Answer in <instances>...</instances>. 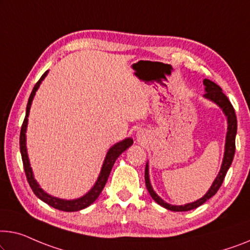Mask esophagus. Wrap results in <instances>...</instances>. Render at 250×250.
Masks as SVG:
<instances>
[{
    "instance_id": "obj_1",
    "label": "esophagus",
    "mask_w": 250,
    "mask_h": 250,
    "mask_svg": "<svg viewBox=\"0 0 250 250\" xmlns=\"http://www.w3.org/2000/svg\"><path fill=\"white\" fill-rule=\"evenodd\" d=\"M137 138H138V140H140V139H141V138H143V133L138 132V135H137Z\"/></svg>"
}]
</instances>
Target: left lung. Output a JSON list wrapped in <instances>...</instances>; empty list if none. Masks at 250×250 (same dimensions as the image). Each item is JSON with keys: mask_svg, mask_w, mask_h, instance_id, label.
<instances>
[{"mask_svg": "<svg viewBox=\"0 0 250 250\" xmlns=\"http://www.w3.org/2000/svg\"><path fill=\"white\" fill-rule=\"evenodd\" d=\"M204 89H206V94H204V98L210 100V101L214 102L217 105H219L222 109L223 113L227 117V121H228V131H227L226 136V145H225V155H223V161L222 165L220 168V172H219L218 176L215 177L213 183H212L211 188H208V191L206 193V195L201 199L196 200L195 202L184 204V206H172V204L166 203L165 201L161 199L156 192L152 188L150 184V181H149V168H148V163L146 164V169H145V182H146L147 189L149 194L155 200V202H157L159 206L164 207L167 210L170 211H176V212H182V211H189L193 210V208H196L197 207L202 206L204 202L210 199V197L213 196L215 193L218 192V189L220 188L223 180H225L226 174L228 172L230 165H231L234 151H236V135H237V117L236 113H234V109L232 104L230 103L228 98L223 94L221 87L219 86L210 80H204Z\"/></svg>", "mask_w": 250, "mask_h": 250, "instance_id": "8db88e82", "label": "left lung"}]
</instances>
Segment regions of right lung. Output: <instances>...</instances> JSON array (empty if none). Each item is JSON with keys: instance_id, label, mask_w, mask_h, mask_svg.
Here are the masks:
<instances>
[{"instance_id": "obj_1", "label": "right lung", "mask_w": 250, "mask_h": 250, "mask_svg": "<svg viewBox=\"0 0 250 250\" xmlns=\"http://www.w3.org/2000/svg\"><path fill=\"white\" fill-rule=\"evenodd\" d=\"M48 70L44 72L43 75L40 77V80L37 82L35 87H33L31 94H30V98L28 100V104H27V111H25V118L23 124H22L21 126V132H20V151H21V157H22V162H23V168H24V173L25 176H27L28 183L30 185V188H32V191L35 194L39 197L40 200L43 201L44 203L49 204L50 207H53L55 208H58L61 211H66V212H74V211H80L83 210V208H87L88 206L94 202V201L98 199L99 195L101 194L102 189L104 186H105V183L107 181V177H109L111 169L114 165L117 158L120 156L122 152L126 150L131 145L133 144V140L131 138H126V139L120 141V143L113 145L112 147L109 149L107 154L105 156V159H104V163L102 165L101 168V173H100L98 180H96L95 184L93 188L89 189V191L86 193V194L78 197V199L75 200H64V199H58V197H55L53 195L48 194L43 191V189L40 188L39 184L37 183V181L33 177V173L31 167H30V162H29V157H28V152H27V146H25V132H27V125H28V117H29V112H30V107H31V103L32 100L35 98V94L37 92V89L39 88L40 84L43 81V78L47 76Z\"/></svg>"}]
</instances>
